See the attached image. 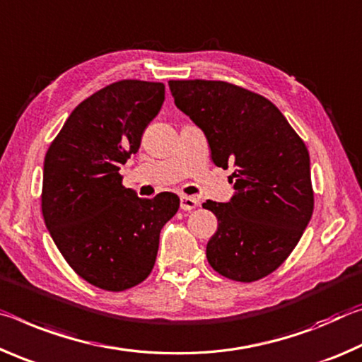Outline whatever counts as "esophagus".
Here are the masks:
<instances>
[{"label": "esophagus", "instance_id": "1", "mask_svg": "<svg viewBox=\"0 0 362 362\" xmlns=\"http://www.w3.org/2000/svg\"><path fill=\"white\" fill-rule=\"evenodd\" d=\"M181 209L185 211H191L199 206V200L195 197H191V195H181Z\"/></svg>", "mask_w": 362, "mask_h": 362}]
</instances>
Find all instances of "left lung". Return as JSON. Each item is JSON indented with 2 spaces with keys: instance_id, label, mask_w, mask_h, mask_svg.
Instances as JSON below:
<instances>
[{
  "instance_id": "obj_1",
  "label": "left lung",
  "mask_w": 362,
  "mask_h": 362,
  "mask_svg": "<svg viewBox=\"0 0 362 362\" xmlns=\"http://www.w3.org/2000/svg\"><path fill=\"white\" fill-rule=\"evenodd\" d=\"M168 85L176 107L205 133L213 163L234 167L233 199L202 205L218 218L206 259L228 279H263L297 247L315 209L305 142L262 94L215 80Z\"/></svg>"
}]
</instances>
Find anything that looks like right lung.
Masks as SVG:
<instances>
[{
  "label": "right lung",
  "mask_w": 362,
  "mask_h": 362,
  "mask_svg": "<svg viewBox=\"0 0 362 362\" xmlns=\"http://www.w3.org/2000/svg\"><path fill=\"white\" fill-rule=\"evenodd\" d=\"M163 100V83H112L76 105L46 152V228L70 268L103 290L122 292L151 274L160 230L180 209L173 192L139 199L122 185L120 167Z\"/></svg>",
  "instance_id": "add662e5"
}]
</instances>
